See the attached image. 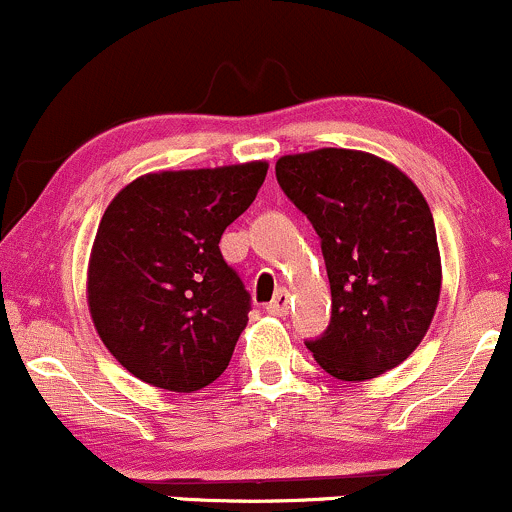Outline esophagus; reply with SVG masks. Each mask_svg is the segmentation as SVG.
<instances>
[{
	"label": "esophagus",
	"mask_w": 512,
	"mask_h": 512,
	"mask_svg": "<svg viewBox=\"0 0 512 512\" xmlns=\"http://www.w3.org/2000/svg\"><path fill=\"white\" fill-rule=\"evenodd\" d=\"M289 291L286 289H281V291H276V296H274V301L267 305V313H272V315H276V317H284L286 313H289Z\"/></svg>",
	"instance_id": "obj_1"
}]
</instances>
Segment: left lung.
Masks as SVG:
<instances>
[{"mask_svg": "<svg viewBox=\"0 0 512 512\" xmlns=\"http://www.w3.org/2000/svg\"><path fill=\"white\" fill-rule=\"evenodd\" d=\"M276 180L313 223L330 276V327L305 346L325 373L349 383L399 366L426 337L443 284L421 190L385 158L356 149L281 156Z\"/></svg>", "mask_w": 512, "mask_h": 512, "instance_id": "obj_1", "label": "left lung"}]
</instances>
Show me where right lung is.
Wrapping results in <instances>:
<instances>
[{
	"instance_id": "right-lung-1",
	"label": "right lung",
	"mask_w": 512,
	"mask_h": 512,
	"mask_svg": "<svg viewBox=\"0 0 512 512\" xmlns=\"http://www.w3.org/2000/svg\"><path fill=\"white\" fill-rule=\"evenodd\" d=\"M267 161L161 170L105 209L86 272L93 327L134 378L195 392L226 370L250 293L223 260V231L250 207Z\"/></svg>"
}]
</instances>
